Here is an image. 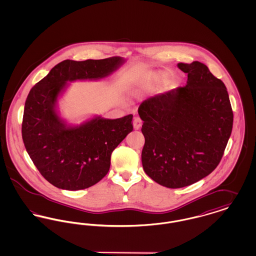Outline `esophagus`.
Returning <instances> with one entry per match:
<instances>
[{"mask_svg": "<svg viewBox=\"0 0 256 256\" xmlns=\"http://www.w3.org/2000/svg\"><path fill=\"white\" fill-rule=\"evenodd\" d=\"M142 126V120L139 117H135L134 119V130H139Z\"/></svg>", "mask_w": 256, "mask_h": 256, "instance_id": "34e87169", "label": "esophagus"}]
</instances>
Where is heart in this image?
Listing matches in <instances>:
<instances>
[{
	"mask_svg": "<svg viewBox=\"0 0 256 256\" xmlns=\"http://www.w3.org/2000/svg\"><path fill=\"white\" fill-rule=\"evenodd\" d=\"M154 82L156 84H162L163 82H166V76L162 73H158L154 74Z\"/></svg>",
	"mask_w": 256,
	"mask_h": 256,
	"instance_id": "1",
	"label": "heart"
}]
</instances>
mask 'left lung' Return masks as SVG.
Returning a JSON list of instances; mask_svg holds the SVG:
<instances>
[{"mask_svg": "<svg viewBox=\"0 0 256 256\" xmlns=\"http://www.w3.org/2000/svg\"><path fill=\"white\" fill-rule=\"evenodd\" d=\"M187 84L144 100L138 108L146 174L167 188H182L211 174L232 132L233 112L224 84L198 61L178 63Z\"/></svg>", "mask_w": 256, "mask_h": 256, "instance_id": "left-lung-1", "label": "left lung"}]
</instances>
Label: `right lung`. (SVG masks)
<instances>
[{
	"instance_id": "right-lung-1",
	"label": "right lung",
	"mask_w": 256,
	"mask_h": 256,
	"mask_svg": "<svg viewBox=\"0 0 256 256\" xmlns=\"http://www.w3.org/2000/svg\"><path fill=\"white\" fill-rule=\"evenodd\" d=\"M124 61L121 56L62 61L30 91L23 141L36 167L54 186L78 191L98 182L110 170L112 152L132 132V114L119 119L96 115L73 124L61 117L58 108L70 82L106 78Z\"/></svg>"
}]
</instances>
